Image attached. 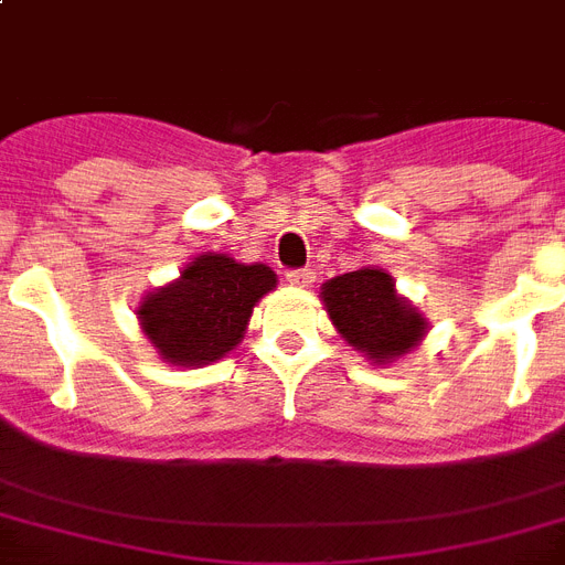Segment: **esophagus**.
Here are the masks:
<instances>
[{
    "label": "esophagus",
    "mask_w": 565,
    "mask_h": 565,
    "mask_svg": "<svg viewBox=\"0 0 565 565\" xmlns=\"http://www.w3.org/2000/svg\"><path fill=\"white\" fill-rule=\"evenodd\" d=\"M313 278H317V275L310 273V269H290V273H287V281H290L292 287H301V290H305V287H310V284H313Z\"/></svg>",
    "instance_id": "1"
}]
</instances>
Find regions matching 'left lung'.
<instances>
[{"instance_id": "left-lung-1", "label": "left lung", "mask_w": 565, "mask_h": 565, "mask_svg": "<svg viewBox=\"0 0 565 565\" xmlns=\"http://www.w3.org/2000/svg\"><path fill=\"white\" fill-rule=\"evenodd\" d=\"M322 305L354 352L372 363H393L422 343L428 322L395 292L393 275L363 266L322 284Z\"/></svg>"}]
</instances>
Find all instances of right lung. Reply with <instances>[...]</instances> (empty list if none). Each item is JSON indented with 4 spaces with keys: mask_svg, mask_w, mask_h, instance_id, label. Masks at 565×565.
<instances>
[{
    "mask_svg": "<svg viewBox=\"0 0 565 565\" xmlns=\"http://www.w3.org/2000/svg\"><path fill=\"white\" fill-rule=\"evenodd\" d=\"M273 287L275 273L266 264L204 252L181 269V278L149 292L137 319L161 361L204 366L243 340L252 310Z\"/></svg>",
    "mask_w": 565,
    "mask_h": 565,
    "instance_id": "obj_1",
    "label": "right lung"
}]
</instances>
